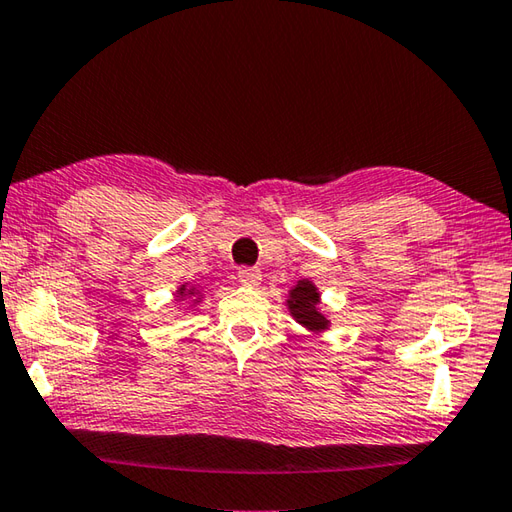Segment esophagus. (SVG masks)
<instances>
[{
  "instance_id": "34e87169",
  "label": "esophagus",
  "mask_w": 512,
  "mask_h": 512,
  "mask_svg": "<svg viewBox=\"0 0 512 512\" xmlns=\"http://www.w3.org/2000/svg\"><path fill=\"white\" fill-rule=\"evenodd\" d=\"M237 277L244 286H257L259 282H262V273H259L257 268H239Z\"/></svg>"
}]
</instances>
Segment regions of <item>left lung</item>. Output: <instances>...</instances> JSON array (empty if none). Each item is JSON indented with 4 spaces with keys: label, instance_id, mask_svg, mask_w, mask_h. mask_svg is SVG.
Listing matches in <instances>:
<instances>
[{
    "label": "left lung",
    "instance_id": "obj_1",
    "mask_svg": "<svg viewBox=\"0 0 512 512\" xmlns=\"http://www.w3.org/2000/svg\"><path fill=\"white\" fill-rule=\"evenodd\" d=\"M288 313L293 315L297 324H302L306 331L311 333H324L331 327V320L327 313L320 309V291L318 286L309 280H300L291 291H288Z\"/></svg>",
    "mask_w": 512,
    "mask_h": 512
}]
</instances>
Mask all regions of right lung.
<instances>
[{
  "instance_id": "obj_1",
  "label": "right lung",
  "mask_w": 512,
  "mask_h": 512,
  "mask_svg": "<svg viewBox=\"0 0 512 512\" xmlns=\"http://www.w3.org/2000/svg\"><path fill=\"white\" fill-rule=\"evenodd\" d=\"M174 297H176V302L190 300V306H194V304L201 302V291H199V286H190L188 282H185V284H181L179 288H176Z\"/></svg>"
}]
</instances>
